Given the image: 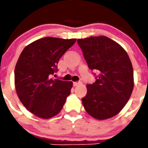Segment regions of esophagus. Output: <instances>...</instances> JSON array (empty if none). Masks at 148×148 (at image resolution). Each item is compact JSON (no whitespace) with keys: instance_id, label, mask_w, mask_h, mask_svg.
Segmentation results:
<instances>
[{"instance_id":"34e87169","label":"esophagus","mask_w":148,"mask_h":148,"mask_svg":"<svg viewBox=\"0 0 148 148\" xmlns=\"http://www.w3.org/2000/svg\"><path fill=\"white\" fill-rule=\"evenodd\" d=\"M80 83H81V82H80V81H78V82H73V86H78L79 84H80Z\"/></svg>"}]
</instances>
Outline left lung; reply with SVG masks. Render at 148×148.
<instances>
[{
  "label": "left lung",
  "instance_id": "8db88e82",
  "mask_svg": "<svg viewBox=\"0 0 148 148\" xmlns=\"http://www.w3.org/2000/svg\"><path fill=\"white\" fill-rule=\"evenodd\" d=\"M88 68L96 71V82L87 85L82 99L86 112L95 119L117 114L130 99L134 87L132 62L123 48L104 36L77 39Z\"/></svg>",
  "mask_w": 148,
  "mask_h": 148
}]
</instances>
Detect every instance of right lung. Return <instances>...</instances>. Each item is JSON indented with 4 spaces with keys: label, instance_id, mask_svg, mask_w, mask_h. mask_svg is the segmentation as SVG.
Instances as JSON below:
<instances>
[{
    "label": "right lung",
    "instance_id": "obj_1",
    "mask_svg": "<svg viewBox=\"0 0 148 148\" xmlns=\"http://www.w3.org/2000/svg\"><path fill=\"white\" fill-rule=\"evenodd\" d=\"M76 39L44 37L23 49L15 68V86L21 103L30 112L49 119L62 109L71 94L73 83L52 75L58 72L61 57Z\"/></svg>",
    "mask_w": 148,
    "mask_h": 148
}]
</instances>
